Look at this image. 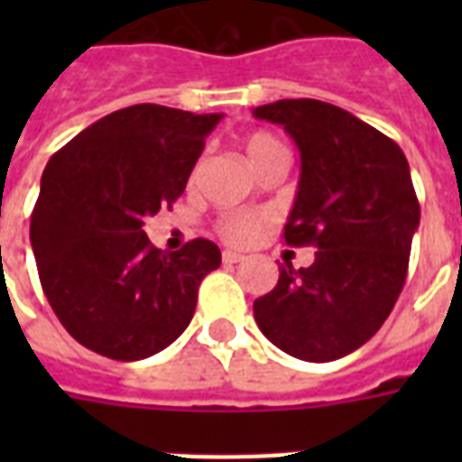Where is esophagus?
Masks as SVG:
<instances>
[{
    "instance_id": "esophagus-1",
    "label": "esophagus",
    "mask_w": 462,
    "mask_h": 462,
    "mask_svg": "<svg viewBox=\"0 0 462 462\" xmlns=\"http://www.w3.org/2000/svg\"><path fill=\"white\" fill-rule=\"evenodd\" d=\"M242 260H245V254H240V252H232V250L222 252V262H225V264H237V262Z\"/></svg>"
}]
</instances>
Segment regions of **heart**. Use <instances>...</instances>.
<instances>
[{"label": "heart", "mask_w": 462, "mask_h": 462, "mask_svg": "<svg viewBox=\"0 0 462 462\" xmlns=\"http://www.w3.org/2000/svg\"><path fill=\"white\" fill-rule=\"evenodd\" d=\"M284 145H282L274 135L270 133H252L245 138V155L250 165L257 171L262 162H267L274 155H284ZM270 225V215L267 212H235V215H227L217 222V232L225 242L230 245H247L257 235H260L264 227Z\"/></svg>", "instance_id": "obj_1"}]
</instances>
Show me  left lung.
<instances>
[{"label": "left lung", "instance_id": "obj_1", "mask_svg": "<svg viewBox=\"0 0 462 462\" xmlns=\"http://www.w3.org/2000/svg\"><path fill=\"white\" fill-rule=\"evenodd\" d=\"M254 118L282 125L301 158L284 240L317 247L311 267H280L254 300L262 334L301 361H334L364 346L386 321L408 272L420 222L403 151L339 106L282 98Z\"/></svg>", "mask_w": 462, "mask_h": 462}]
</instances>
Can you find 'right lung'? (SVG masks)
Listing matches in <instances>:
<instances>
[{
  "label": "right lung",
  "instance_id": "add662e5",
  "mask_svg": "<svg viewBox=\"0 0 462 462\" xmlns=\"http://www.w3.org/2000/svg\"><path fill=\"white\" fill-rule=\"evenodd\" d=\"M222 114L138 104L91 123L51 155L32 212L46 300L79 344L116 361L158 354L188 329L220 247H152L143 220L188 185Z\"/></svg>",
  "mask_w": 462,
  "mask_h": 462
}]
</instances>
